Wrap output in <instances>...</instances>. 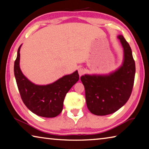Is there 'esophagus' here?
<instances>
[{"instance_id":"1","label":"esophagus","mask_w":149,"mask_h":149,"mask_svg":"<svg viewBox=\"0 0 149 149\" xmlns=\"http://www.w3.org/2000/svg\"><path fill=\"white\" fill-rule=\"evenodd\" d=\"M85 72V70L84 68H79V69H78V73H79V75H83Z\"/></svg>"}]
</instances>
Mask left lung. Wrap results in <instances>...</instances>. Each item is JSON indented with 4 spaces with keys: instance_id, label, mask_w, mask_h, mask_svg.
<instances>
[{
    "instance_id": "8db88e82",
    "label": "left lung",
    "mask_w": 149,
    "mask_h": 149,
    "mask_svg": "<svg viewBox=\"0 0 149 149\" xmlns=\"http://www.w3.org/2000/svg\"><path fill=\"white\" fill-rule=\"evenodd\" d=\"M123 50L122 64L115 71L106 75L85 74L81 81L85 90L89 110L97 116L112 114L122 108L132 94L135 74L132 51L123 35H119Z\"/></svg>"
}]
</instances>
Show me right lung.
<instances>
[{
    "instance_id": "right-lung-1",
    "label": "right lung",
    "mask_w": 149,
    "mask_h": 149,
    "mask_svg": "<svg viewBox=\"0 0 149 149\" xmlns=\"http://www.w3.org/2000/svg\"><path fill=\"white\" fill-rule=\"evenodd\" d=\"M20 45L14 62V75L21 98L27 108L37 116L54 118L60 114L67 93L79 79L77 70L52 84L37 85L29 81L19 67Z\"/></svg>"
}]
</instances>
